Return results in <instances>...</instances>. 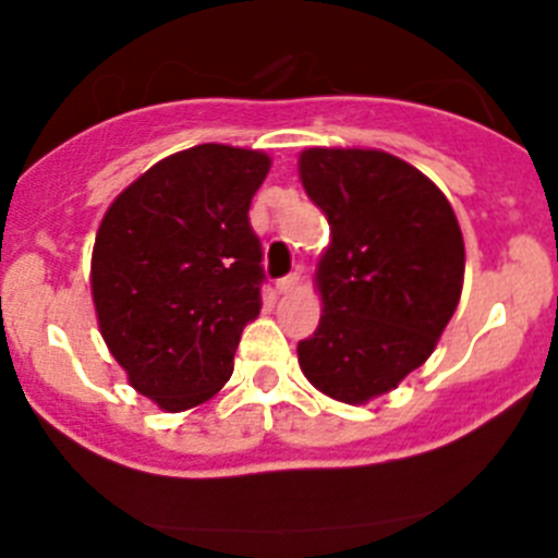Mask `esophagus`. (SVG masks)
Returning a JSON list of instances; mask_svg holds the SVG:
<instances>
[{
	"instance_id": "obj_1",
	"label": "esophagus",
	"mask_w": 558,
	"mask_h": 558,
	"mask_svg": "<svg viewBox=\"0 0 558 558\" xmlns=\"http://www.w3.org/2000/svg\"><path fill=\"white\" fill-rule=\"evenodd\" d=\"M296 286H300V272H291L286 275V278H280L278 283H275V289H278V294H289V291H294Z\"/></svg>"
}]
</instances>
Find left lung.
<instances>
[{"label":"left lung","mask_w":558,"mask_h":558,"mask_svg":"<svg viewBox=\"0 0 558 558\" xmlns=\"http://www.w3.org/2000/svg\"><path fill=\"white\" fill-rule=\"evenodd\" d=\"M300 178L331 229L300 367L326 397L364 404L432 356L459 305L464 240L446 194L386 150L307 148Z\"/></svg>","instance_id":"obj_1"}]
</instances>
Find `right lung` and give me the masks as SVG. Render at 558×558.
Masks as SVG:
<instances>
[{
    "label": "right lung",
    "mask_w": 558,
    "mask_h": 558,
    "mask_svg": "<svg viewBox=\"0 0 558 558\" xmlns=\"http://www.w3.org/2000/svg\"><path fill=\"white\" fill-rule=\"evenodd\" d=\"M267 172L262 150L194 145L140 174L99 223V331L129 384L167 413L221 391L262 311V243L247 210Z\"/></svg>",
    "instance_id": "add662e5"
}]
</instances>
